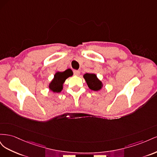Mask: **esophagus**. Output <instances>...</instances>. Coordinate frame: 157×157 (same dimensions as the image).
<instances>
[{
	"label": "esophagus",
	"mask_w": 157,
	"mask_h": 157,
	"mask_svg": "<svg viewBox=\"0 0 157 157\" xmlns=\"http://www.w3.org/2000/svg\"><path fill=\"white\" fill-rule=\"evenodd\" d=\"M73 73H74V75H75V76H78L79 75H80V71H78V70H75L74 71H73Z\"/></svg>",
	"instance_id": "obj_1"
}]
</instances>
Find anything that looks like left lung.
I'll list each match as a JSON object with an SVG mask.
<instances>
[{"mask_svg": "<svg viewBox=\"0 0 157 157\" xmlns=\"http://www.w3.org/2000/svg\"><path fill=\"white\" fill-rule=\"evenodd\" d=\"M83 77L86 80L90 89L94 90V91H99L101 89L103 84L101 80L98 78L96 74L86 73L84 75Z\"/></svg>", "mask_w": 157, "mask_h": 157, "instance_id": "1", "label": "left lung"}]
</instances>
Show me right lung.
I'll list each match as a JSON object with an SVG mask.
<instances>
[{"mask_svg": "<svg viewBox=\"0 0 157 157\" xmlns=\"http://www.w3.org/2000/svg\"><path fill=\"white\" fill-rule=\"evenodd\" d=\"M73 71L68 69L63 72L58 71L55 75L53 80L49 84V88L54 93L61 92L63 90V84L65 80L73 75Z\"/></svg>", "mask_w": 157, "mask_h": 157, "instance_id": "right-lung-1", "label": "right lung"}]
</instances>
